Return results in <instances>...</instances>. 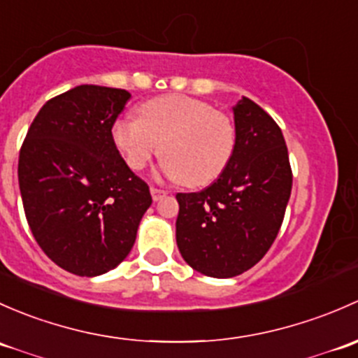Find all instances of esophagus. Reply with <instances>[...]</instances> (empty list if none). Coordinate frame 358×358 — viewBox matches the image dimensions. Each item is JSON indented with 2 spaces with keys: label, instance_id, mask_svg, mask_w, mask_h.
Instances as JSON below:
<instances>
[{
  "label": "esophagus",
  "instance_id": "esophagus-1",
  "mask_svg": "<svg viewBox=\"0 0 358 358\" xmlns=\"http://www.w3.org/2000/svg\"><path fill=\"white\" fill-rule=\"evenodd\" d=\"M150 191H152V198L155 201H158V200H162L164 196H167V191L160 189V187L152 186V187H150Z\"/></svg>",
  "mask_w": 358,
  "mask_h": 358
}]
</instances>
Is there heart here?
I'll return each instance as SVG.
<instances>
[{
	"instance_id": "1",
	"label": "heart",
	"mask_w": 358,
	"mask_h": 358,
	"mask_svg": "<svg viewBox=\"0 0 358 358\" xmlns=\"http://www.w3.org/2000/svg\"><path fill=\"white\" fill-rule=\"evenodd\" d=\"M138 115L112 125L113 145L132 171H143L160 150L165 176L201 187L219 178L233 158V120L201 99L164 94L141 103Z\"/></svg>"
}]
</instances>
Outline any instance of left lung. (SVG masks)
I'll return each mask as SVG.
<instances>
[{
    "instance_id": "8db88e82",
    "label": "left lung",
    "mask_w": 358,
    "mask_h": 358,
    "mask_svg": "<svg viewBox=\"0 0 358 358\" xmlns=\"http://www.w3.org/2000/svg\"><path fill=\"white\" fill-rule=\"evenodd\" d=\"M236 148L226 171L198 193H178L176 241L187 265L234 278L268 252L281 229L293 174L271 115L243 96L233 106Z\"/></svg>"
}]
</instances>
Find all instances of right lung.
Listing matches in <instances>:
<instances>
[{
  "label": "right lung",
  "instance_id": "add662e5",
  "mask_svg": "<svg viewBox=\"0 0 358 358\" xmlns=\"http://www.w3.org/2000/svg\"><path fill=\"white\" fill-rule=\"evenodd\" d=\"M131 94L83 84L44 103L18 157V186L29 227L58 267L105 274L131 252L152 205L112 141Z\"/></svg>",
  "mask_w": 358,
  "mask_h": 358
}]
</instances>
